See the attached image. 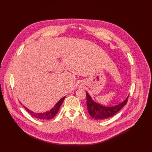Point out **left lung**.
Listing matches in <instances>:
<instances>
[{"mask_svg":"<svg viewBox=\"0 0 152 152\" xmlns=\"http://www.w3.org/2000/svg\"><path fill=\"white\" fill-rule=\"evenodd\" d=\"M86 106L88 113L93 118L96 120H104L111 117L117 113L121 108L126 104L129 96L121 103L118 105L107 107L103 106L99 103L94 102L88 93L86 92Z\"/></svg>","mask_w":152,"mask_h":152,"instance_id":"left-lung-1","label":"left lung"}]
</instances>
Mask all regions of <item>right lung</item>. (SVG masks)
Here are the masks:
<instances>
[{
	"label": "right lung",
	"mask_w": 152,
	"mask_h": 152,
	"mask_svg": "<svg viewBox=\"0 0 152 152\" xmlns=\"http://www.w3.org/2000/svg\"><path fill=\"white\" fill-rule=\"evenodd\" d=\"M65 97H66V96L62 97L61 99H60L59 101L55 104V107H53L52 110H50L49 111H47L46 113H35L30 111L25 106H24V107L26 109V110L28 112V113H29L31 115H32L35 118L41 119V120H50V119L53 118L56 115V114H57V113L59 111L60 106H61L64 100L65 99Z\"/></svg>",
	"instance_id": "obj_1"
}]
</instances>
